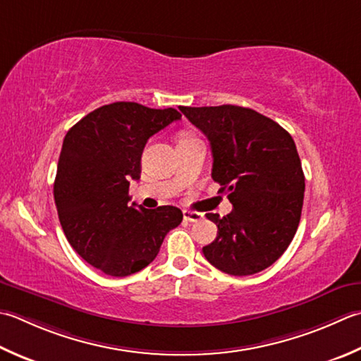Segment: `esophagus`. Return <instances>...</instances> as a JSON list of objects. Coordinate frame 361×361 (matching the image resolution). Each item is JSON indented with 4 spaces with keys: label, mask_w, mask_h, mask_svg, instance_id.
Returning <instances> with one entry per match:
<instances>
[{
    "label": "esophagus",
    "mask_w": 361,
    "mask_h": 361,
    "mask_svg": "<svg viewBox=\"0 0 361 361\" xmlns=\"http://www.w3.org/2000/svg\"><path fill=\"white\" fill-rule=\"evenodd\" d=\"M183 217H185V221L188 222H199L203 219V214L197 213V211H185V213H183Z\"/></svg>",
    "instance_id": "obj_1"
}]
</instances>
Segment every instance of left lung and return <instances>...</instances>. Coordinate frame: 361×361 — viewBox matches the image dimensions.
Masks as SVG:
<instances>
[{
    "mask_svg": "<svg viewBox=\"0 0 361 361\" xmlns=\"http://www.w3.org/2000/svg\"><path fill=\"white\" fill-rule=\"evenodd\" d=\"M180 111L208 137L211 176L233 204L222 219L207 214L217 238L203 247L204 258L238 277L264 271L283 255L300 222L305 176L294 139L272 118L243 106Z\"/></svg>",
    "mask_w": 361,
    "mask_h": 361,
    "instance_id": "left-lung-1",
    "label": "left lung"
}]
</instances>
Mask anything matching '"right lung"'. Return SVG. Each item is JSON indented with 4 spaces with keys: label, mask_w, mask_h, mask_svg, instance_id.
Instances as JSON below:
<instances>
[{
    "label": "right lung",
    "mask_w": 361,
    "mask_h": 361,
    "mask_svg": "<svg viewBox=\"0 0 361 361\" xmlns=\"http://www.w3.org/2000/svg\"><path fill=\"white\" fill-rule=\"evenodd\" d=\"M180 118L173 108L117 102L89 112L63 137L54 180L59 222L78 255L106 275L144 269L183 221L175 207L128 203L147 140Z\"/></svg>",
    "instance_id": "1"
}]
</instances>
